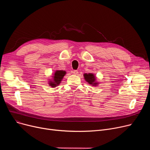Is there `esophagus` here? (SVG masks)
I'll return each instance as SVG.
<instances>
[{
  "label": "esophagus",
  "instance_id": "obj_1",
  "mask_svg": "<svg viewBox=\"0 0 150 150\" xmlns=\"http://www.w3.org/2000/svg\"><path fill=\"white\" fill-rule=\"evenodd\" d=\"M73 73H74V74L76 75V74H78V70H74L73 71Z\"/></svg>",
  "mask_w": 150,
  "mask_h": 150
}]
</instances>
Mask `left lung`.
I'll list each match as a JSON object with an SVG mask.
<instances>
[{
    "instance_id": "left-lung-1",
    "label": "left lung",
    "mask_w": 150,
    "mask_h": 150,
    "mask_svg": "<svg viewBox=\"0 0 150 150\" xmlns=\"http://www.w3.org/2000/svg\"><path fill=\"white\" fill-rule=\"evenodd\" d=\"M84 76L86 81H87V82H88L89 84H96L97 83H93L95 82L96 80V78L95 76H93V74H84Z\"/></svg>"
}]
</instances>
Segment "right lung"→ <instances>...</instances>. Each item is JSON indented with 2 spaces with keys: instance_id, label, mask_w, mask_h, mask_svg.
Masks as SVG:
<instances>
[{
  "instance_id": "obj_1",
  "label": "right lung",
  "mask_w": 150,
  "mask_h": 150,
  "mask_svg": "<svg viewBox=\"0 0 150 150\" xmlns=\"http://www.w3.org/2000/svg\"><path fill=\"white\" fill-rule=\"evenodd\" d=\"M66 74V71L63 70H57L54 74V79L53 81H50V84L52 87H56L57 85H59L60 82Z\"/></svg>"
}]
</instances>
